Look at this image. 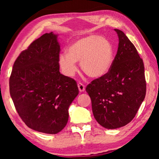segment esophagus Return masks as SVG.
I'll use <instances>...</instances> for the list:
<instances>
[{
	"label": "esophagus",
	"mask_w": 159,
	"mask_h": 159,
	"mask_svg": "<svg viewBox=\"0 0 159 159\" xmlns=\"http://www.w3.org/2000/svg\"><path fill=\"white\" fill-rule=\"evenodd\" d=\"M77 86H78V88H79V90L80 91V92H84V90H85V86H84L82 83H80V82H79V83L77 84Z\"/></svg>",
	"instance_id": "1"
}]
</instances>
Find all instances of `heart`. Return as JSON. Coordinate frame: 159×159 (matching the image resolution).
Wrapping results in <instances>:
<instances>
[{"label": "heart", "instance_id": "heart-1", "mask_svg": "<svg viewBox=\"0 0 159 159\" xmlns=\"http://www.w3.org/2000/svg\"><path fill=\"white\" fill-rule=\"evenodd\" d=\"M114 49L107 39L97 35H89L71 43L68 53H61L58 64L62 72L73 77L77 71V61H80L82 70L91 78L105 76L111 68Z\"/></svg>", "mask_w": 159, "mask_h": 159}]
</instances>
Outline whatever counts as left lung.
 I'll return each mask as SVG.
<instances>
[{
    "label": "left lung",
    "mask_w": 159,
    "mask_h": 159,
    "mask_svg": "<svg viewBox=\"0 0 159 159\" xmlns=\"http://www.w3.org/2000/svg\"><path fill=\"white\" fill-rule=\"evenodd\" d=\"M114 30L119 46L111 68L86 88L95 120L106 129H116L129 123L146 93L142 58L126 34L119 30Z\"/></svg>",
    "instance_id": "1"
}]
</instances>
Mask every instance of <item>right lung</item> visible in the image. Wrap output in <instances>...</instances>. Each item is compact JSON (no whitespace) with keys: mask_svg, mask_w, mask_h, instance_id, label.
Masks as SVG:
<instances>
[{"mask_svg":"<svg viewBox=\"0 0 159 159\" xmlns=\"http://www.w3.org/2000/svg\"><path fill=\"white\" fill-rule=\"evenodd\" d=\"M58 34L45 33L15 61L10 95L19 116L35 131L57 134L66 125L69 107L79 94L77 82L59 71Z\"/></svg>","mask_w":159,"mask_h":159,"instance_id":"obj_1","label":"right lung"}]
</instances>
